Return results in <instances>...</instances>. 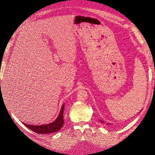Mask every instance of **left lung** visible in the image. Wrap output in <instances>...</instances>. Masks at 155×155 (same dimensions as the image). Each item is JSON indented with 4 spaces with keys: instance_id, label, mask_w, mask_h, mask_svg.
<instances>
[{
    "instance_id": "8db88e82",
    "label": "left lung",
    "mask_w": 155,
    "mask_h": 155,
    "mask_svg": "<svg viewBox=\"0 0 155 155\" xmlns=\"http://www.w3.org/2000/svg\"><path fill=\"white\" fill-rule=\"evenodd\" d=\"M101 123H104V121H103V120H101ZM107 124H108V125H111V124H110V123H107Z\"/></svg>"
}]
</instances>
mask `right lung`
Wrapping results in <instances>:
<instances>
[{"label":"right lung","instance_id":"add662e5","mask_svg":"<svg viewBox=\"0 0 155 155\" xmlns=\"http://www.w3.org/2000/svg\"><path fill=\"white\" fill-rule=\"evenodd\" d=\"M64 104H62L58 117L56 118V120L52 122V123L42 125L27 124L24 123H22V124H24L26 127L29 128V129H31V130L33 131V132L37 133L38 134H50L52 133L58 132V131L62 128V127L63 126L64 124Z\"/></svg>","mask_w":155,"mask_h":155}]
</instances>
